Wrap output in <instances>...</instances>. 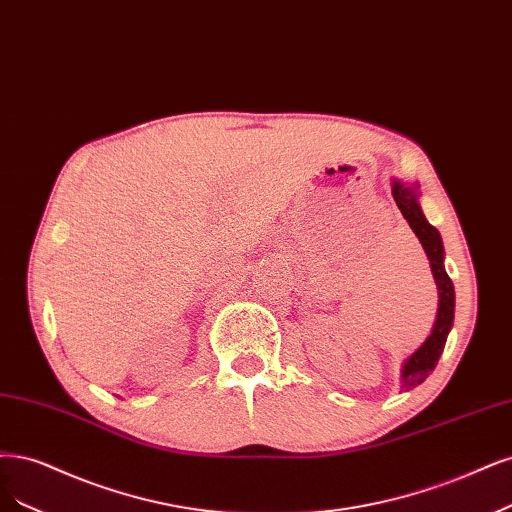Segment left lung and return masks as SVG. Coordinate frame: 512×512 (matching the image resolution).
I'll return each mask as SVG.
<instances>
[{
  "label": "left lung",
  "mask_w": 512,
  "mask_h": 512,
  "mask_svg": "<svg viewBox=\"0 0 512 512\" xmlns=\"http://www.w3.org/2000/svg\"><path fill=\"white\" fill-rule=\"evenodd\" d=\"M392 195H394L398 209L402 211L404 220L409 222L413 233L417 235L421 245H424V250L430 260V267H432V275L436 281V288H438V313H436L432 334L426 339V343L421 345L402 366V379H400L402 390H411V387L426 381V377L436 368L440 354H443L449 330L453 326L455 290H453L451 277L445 271L443 239H440V233L426 220L424 211H421V207H419L417 186H407V184L394 180Z\"/></svg>",
  "instance_id": "left-lung-1"
}]
</instances>
